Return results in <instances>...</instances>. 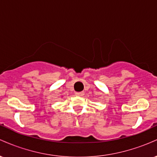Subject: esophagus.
Wrapping results in <instances>:
<instances>
[{"instance_id":"34e87169","label":"esophagus","mask_w":157,"mask_h":157,"mask_svg":"<svg viewBox=\"0 0 157 157\" xmlns=\"http://www.w3.org/2000/svg\"><path fill=\"white\" fill-rule=\"evenodd\" d=\"M76 94L77 96L82 97V96H83V95H84V92H83V91H81V92H77L76 94Z\"/></svg>"}]
</instances>
